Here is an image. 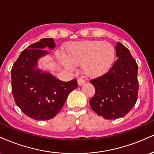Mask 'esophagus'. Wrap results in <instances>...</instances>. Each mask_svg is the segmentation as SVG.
Wrapping results in <instances>:
<instances>
[{
	"label": "esophagus",
	"instance_id": "1",
	"mask_svg": "<svg viewBox=\"0 0 154 154\" xmlns=\"http://www.w3.org/2000/svg\"><path fill=\"white\" fill-rule=\"evenodd\" d=\"M85 82V81L84 79H77V84H78L79 86L82 85L84 84Z\"/></svg>",
	"mask_w": 154,
	"mask_h": 154
}]
</instances>
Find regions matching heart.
<instances>
[{"label":"heart","mask_w":154,"mask_h":154,"mask_svg":"<svg viewBox=\"0 0 154 154\" xmlns=\"http://www.w3.org/2000/svg\"><path fill=\"white\" fill-rule=\"evenodd\" d=\"M115 56V49L111 43L101 40L76 42L67 45L66 56L60 55L59 59L68 69L74 65H82L86 76L96 77L109 69Z\"/></svg>","instance_id":"1"}]
</instances>
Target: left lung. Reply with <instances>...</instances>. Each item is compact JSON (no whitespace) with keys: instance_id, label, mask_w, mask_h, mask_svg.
Segmentation results:
<instances>
[{"instance_id":"left-lung-1","label":"left lung","mask_w":154,"mask_h":154,"mask_svg":"<svg viewBox=\"0 0 154 154\" xmlns=\"http://www.w3.org/2000/svg\"><path fill=\"white\" fill-rule=\"evenodd\" d=\"M118 59L105 75L92 79L95 95L91 109L106 119L123 117L133 108L138 93L137 64L130 51L122 43L115 46Z\"/></svg>"}]
</instances>
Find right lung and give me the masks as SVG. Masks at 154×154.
<instances>
[{"mask_svg":"<svg viewBox=\"0 0 154 154\" xmlns=\"http://www.w3.org/2000/svg\"><path fill=\"white\" fill-rule=\"evenodd\" d=\"M56 45L53 38H43L21 53L11 69L14 98L24 114L35 120L54 118L62 109L70 92L77 88L76 79L59 80L38 68V60Z\"/></svg>","mask_w":154,"mask_h":154,"instance_id":"add662e5","label":"right lung"}]
</instances>
